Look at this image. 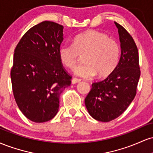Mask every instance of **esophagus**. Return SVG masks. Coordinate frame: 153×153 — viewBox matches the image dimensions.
Here are the masks:
<instances>
[{
  "mask_svg": "<svg viewBox=\"0 0 153 153\" xmlns=\"http://www.w3.org/2000/svg\"><path fill=\"white\" fill-rule=\"evenodd\" d=\"M80 81V78H73V79H72V83H73V84L77 83V82H79Z\"/></svg>",
  "mask_w": 153,
  "mask_h": 153,
  "instance_id": "obj_1",
  "label": "esophagus"
}]
</instances>
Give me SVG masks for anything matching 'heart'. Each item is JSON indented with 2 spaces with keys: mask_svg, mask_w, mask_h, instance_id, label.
<instances>
[{
  "mask_svg": "<svg viewBox=\"0 0 153 153\" xmlns=\"http://www.w3.org/2000/svg\"><path fill=\"white\" fill-rule=\"evenodd\" d=\"M121 49L114 39L106 33L89 30L75 36L73 43H63L58 49L61 62L73 69L80 54H84L85 62L75 67V73L83 78H91L97 74L99 78L110 75L118 65Z\"/></svg>",
  "mask_w": 153,
  "mask_h": 153,
  "instance_id": "1",
  "label": "heart"
}]
</instances>
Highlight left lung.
Masks as SVG:
<instances>
[{"instance_id": "8db88e82", "label": "left lung", "mask_w": 153, "mask_h": 153, "mask_svg": "<svg viewBox=\"0 0 153 153\" xmlns=\"http://www.w3.org/2000/svg\"><path fill=\"white\" fill-rule=\"evenodd\" d=\"M121 42V57L111 74L92 83L85 99L88 111L93 118L108 122L119 117L129 106L137 94L140 77L137 47L129 33L115 22Z\"/></svg>"}]
</instances>
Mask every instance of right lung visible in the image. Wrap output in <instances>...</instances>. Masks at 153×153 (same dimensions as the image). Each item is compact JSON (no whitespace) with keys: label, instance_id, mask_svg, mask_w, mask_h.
I'll return each instance as SVG.
<instances>
[{"label":"right lung","instance_id":"obj_1","mask_svg":"<svg viewBox=\"0 0 153 153\" xmlns=\"http://www.w3.org/2000/svg\"><path fill=\"white\" fill-rule=\"evenodd\" d=\"M63 26L45 21L29 29L16 47L10 70L12 90L19 109L34 122L57 114L60 94L71 83L58 55Z\"/></svg>","mask_w":153,"mask_h":153}]
</instances>
